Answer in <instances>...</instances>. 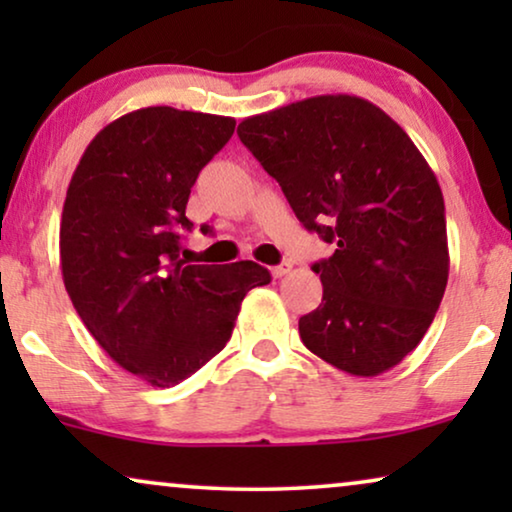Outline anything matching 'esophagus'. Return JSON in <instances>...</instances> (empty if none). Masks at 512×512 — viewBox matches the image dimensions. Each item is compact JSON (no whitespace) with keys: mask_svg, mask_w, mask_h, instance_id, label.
Instances as JSON below:
<instances>
[{"mask_svg":"<svg viewBox=\"0 0 512 512\" xmlns=\"http://www.w3.org/2000/svg\"><path fill=\"white\" fill-rule=\"evenodd\" d=\"M270 272H272V277H275V279H282L284 275H289V272H291V263L289 261L279 263V265H275V268H270Z\"/></svg>","mask_w":512,"mask_h":512,"instance_id":"obj_1","label":"esophagus"}]
</instances>
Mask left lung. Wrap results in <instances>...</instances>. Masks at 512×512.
Instances as JSON below:
<instances>
[{"label":"left lung","mask_w":512,"mask_h":512,"mask_svg":"<svg viewBox=\"0 0 512 512\" xmlns=\"http://www.w3.org/2000/svg\"><path fill=\"white\" fill-rule=\"evenodd\" d=\"M242 144L279 181L298 221L338 244L312 265L324 298L298 321L303 345L356 377L398 366L443 300L445 202L394 118L356 95H317L249 116Z\"/></svg>","instance_id":"obj_1"}]
</instances>
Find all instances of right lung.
Returning a JSON list of instances; mask_svg holds the SVG:
<instances>
[{
	"instance_id": "right-lung-1",
	"label": "right lung",
	"mask_w": 512,
	"mask_h": 512,
	"mask_svg": "<svg viewBox=\"0 0 512 512\" xmlns=\"http://www.w3.org/2000/svg\"><path fill=\"white\" fill-rule=\"evenodd\" d=\"M235 118L146 107L97 132L69 181L62 282L100 347L151 387H174L226 347L244 296L270 284L254 261L186 265L179 230L202 167Z\"/></svg>"
}]
</instances>
